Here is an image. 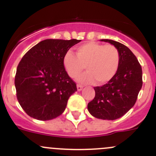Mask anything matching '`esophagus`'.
Wrapping results in <instances>:
<instances>
[{
  "mask_svg": "<svg viewBox=\"0 0 156 156\" xmlns=\"http://www.w3.org/2000/svg\"><path fill=\"white\" fill-rule=\"evenodd\" d=\"M77 89H78V91H81V90L83 89V86L80 85V84H78V85H77Z\"/></svg>",
  "mask_w": 156,
  "mask_h": 156,
  "instance_id": "34e87169",
  "label": "esophagus"
}]
</instances>
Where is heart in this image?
<instances>
[{"mask_svg": "<svg viewBox=\"0 0 156 156\" xmlns=\"http://www.w3.org/2000/svg\"><path fill=\"white\" fill-rule=\"evenodd\" d=\"M76 56L67 52L63 65L71 78H75L84 69L87 72L78 78L82 84H103L109 81L117 72L120 64V53L114 45H103L90 41L76 48Z\"/></svg>", "mask_w": 156, "mask_h": 156, "instance_id": "heart-1", "label": "heart"}]
</instances>
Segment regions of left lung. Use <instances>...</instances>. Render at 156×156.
<instances>
[{"mask_svg":"<svg viewBox=\"0 0 156 156\" xmlns=\"http://www.w3.org/2000/svg\"><path fill=\"white\" fill-rule=\"evenodd\" d=\"M120 53V64L115 76L106 84L94 87L95 97L87 104L94 117L115 120L123 116L133 106L143 85V72L137 59L127 47L108 39Z\"/></svg>","mask_w":156,"mask_h":156,"instance_id":"left-lung-1","label":"left lung"}]
</instances>
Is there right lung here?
<instances>
[{"mask_svg":"<svg viewBox=\"0 0 156 156\" xmlns=\"http://www.w3.org/2000/svg\"><path fill=\"white\" fill-rule=\"evenodd\" d=\"M81 40L47 39L31 48L22 58L15 76L16 97L30 117L41 121L60 115L76 84L63 65L68 50Z\"/></svg>","mask_w":156,"mask_h":156,"instance_id":"right-lung-1","label":"right lung"}]
</instances>
